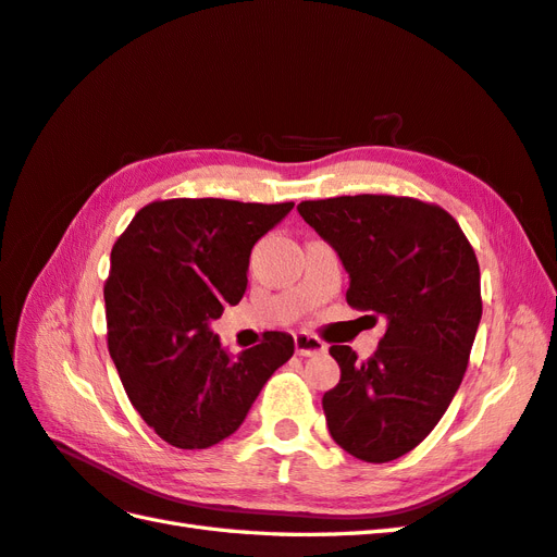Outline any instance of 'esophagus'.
I'll list each match as a JSON object with an SVG mask.
<instances>
[{
	"label": "esophagus",
	"mask_w": 557,
	"mask_h": 557,
	"mask_svg": "<svg viewBox=\"0 0 557 557\" xmlns=\"http://www.w3.org/2000/svg\"><path fill=\"white\" fill-rule=\"evenodd\" d=\"M295 351L300 357H314V355H321V351H325V345L314 335L297 333L295 335Z\"/></svg>",
	"instance_id": "obj_1"
}]
</instances>
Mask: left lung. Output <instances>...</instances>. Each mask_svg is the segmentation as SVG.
Returning a JSON list of instances; mask_svg holds the SVG:
<instances>
[{"label": "left lung", "instance_id": "obj_1", "mask_svg": "<svg viewBox=\"0 0 557 557\" xmlns=\"http://www.w3.org/2000/svg\"><path fill=\"white\" fill-rule=\"evenodd\" d=\"M297 212L341 257L347 302L387 321L366 361L331 347L341 383L323 395L335 444L387 463L430 435L463 381L482 319L478 257L449 212L416 198L341 196Z\"/></svg>", "mask_w": 557, "mask_h": 557}]
</instances>
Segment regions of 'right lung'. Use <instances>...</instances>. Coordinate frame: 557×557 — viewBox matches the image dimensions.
I'll return each instance as SVG.
<instances>
[{
  "instance_id": "add662e5",
  "label": "right lung",
  "mask_w": 557,
  "mask_h": 557,
  "mask_svg": "<svg viewBox=\"0 0 557 557\" xmlns=\"http://www.w3.org/2000/svg\"><path fill=\"white\" fill-rule=\"evenodd\" d=\"M293 202L156 200L111 252L108 351L134 409L176 449H208L240 428L260 389L286 363L293 335L269 331L234 359L212 321L248 288L250 250Z\"/></svg>"
}]
</instances>
